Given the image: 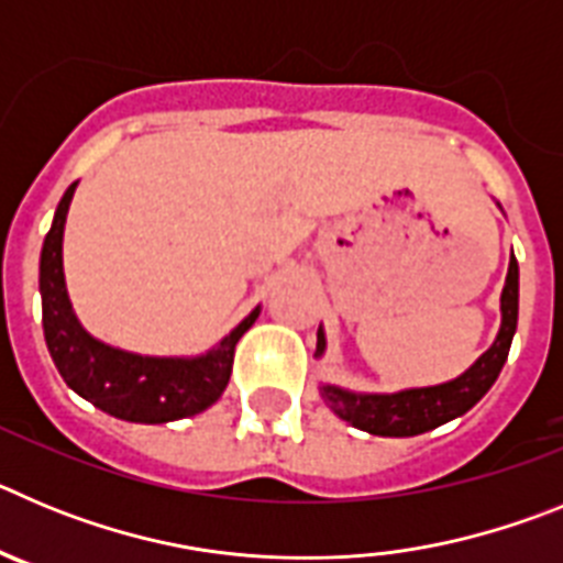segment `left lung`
Here are the masks:
<instances>
[{"label":"left lung","instance_id":"1","mask_svg":"<svg viewBox=\"0 0 563 563\" xmlns=\"http://www.w3.org/2000/svg\"><path fill=\"white\" fill-rule=\"evenodd\" d=\"M501 324L490 350L482 352L460 377L437 386H415L400 391H350L335 383H321V397L341 420L375 437H417L471 411L499 377L519 321V262L510 256L501 287ZM327 335L318 327L316 357H324Z\"/></svg>","mask_w":563,"mask_h":563}]
</instances>
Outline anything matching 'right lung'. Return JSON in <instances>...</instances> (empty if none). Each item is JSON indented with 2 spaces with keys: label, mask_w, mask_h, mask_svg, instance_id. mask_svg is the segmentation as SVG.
<instances>
[{
  "label": "right lung",
  "mask_w": 563,
  "mask_h": 563,
  "mask_svg": "<svg viewBox=\"0 0 563 563\" xmlns=\"http://www.w3.org/2000/svg\"><path fill=\"white\" fill-rule=\"evenodd\" d=\"M76 186L78 183H73L64 191L38 258L42 324L49 357L69 389L118 420L161 426L200 415L225 391L233 369V350L239 338L251 330L262 307L247 312L202 355H137L89 335L73 310L64 282V225Z\"/></svg>",
  "instance_id": "1"
}]
</instances>
